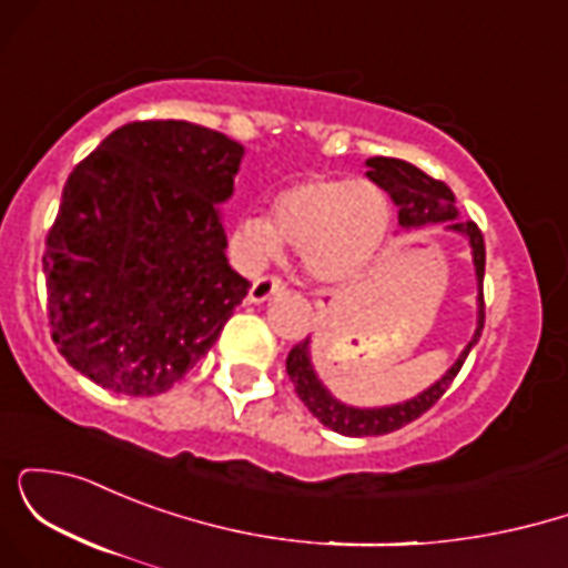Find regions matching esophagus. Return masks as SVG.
Listing matches in <instances>:
<instances>
[{"instance_id": "34e87169", "label": "esophagus", "mask_w": 568, "mask_h": 568, "mask_svg": "<svg viewBox=\"0 0 568 568\" xmlns=\"http://www.w3.org/2000/svg\"><path fill=\"white\" fill-rule=\"evenodd\" d=\"M285 288V283L280 277H272V275H264L258 280H253L251 291H247V302L251 304H264L266 298H272L275 293H280Z\"/></svg>"}]
</instances>
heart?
<instances>
[{"label":"heart","instance_id":"obj_1","mask_svg":"<svg viewBox=\"0 0 568 568\" xmlns=\"http://www.w3.org/2000/svg\"><path fill=\"white\" fill-rule=\"evenodd\" d=\"M389 221L393 202L376 181L310 175L277 194L272 216L245 213L234 226V243L247 264L270 262L291 245L302 251L310 277L342 285L374 264Z\"/></svg>","mask_w":568,"mask_h":568}]
</instances>
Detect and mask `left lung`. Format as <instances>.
Listing matches in <instances>:
<instances>
[{"mask_svg": "<svg viewBox=\"0 0 568 568\" xmlns=\"http://www.w3.org/2000/svg\"><path fill=\"white\" fill-rule=\"evenodd\" d=\"M366 175L376 181L384 192L393 197L397 205V226L400 230H422L429 224H446L448 232L462 234L470 243L473 264H475V280H478V325L467 347L456 357L454 366L440 376L438 382L429 384L425 393H419L410 400L393 403V406H347V403L336 400L331 389L325 387L317 376L315 366H312V338L306 336L296 347L288 352V376L296 387L298 397L306 408L312 410L317 422L331 427L338 435H349V438H366V435H387L393 429L406 427L408 422L419 419L427 408H433L440 400V395L452 387L454 376L459 374L462 363L467 361L470 349L478 344L480 331H484V272H486V247L484 234L473 221H459V211H456L454 192L443 181L429 179L425 171L410 165L406 160L395 158H371L366 160Z\"/></svg>", "mask_w": 568, "mask_h": 568, "instance_id": "obj_1", "label": "left lung"}]
</instances>
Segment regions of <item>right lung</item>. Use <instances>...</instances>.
I'll list each match as a JSON object with an SVG mask.
<instances>
[{
	"label": "right lung",
	"mask_w": 568,
	"mask_h": 568,
	"mask_svg": "<svg viewBox=\"0 0 568 568\" xmlns=\"http://www.w3.org/2000/svg\"><path fill=\"white\" fill-rule=\"evenodd\" d=\"M245 149L184 120L128 122L69 175L42 266L58 352L120 395L171 389L216 344L247 283L221 202Z\"/></svg>",
	"instance_id": "obj_1"
}]
</instances>
